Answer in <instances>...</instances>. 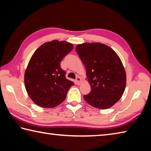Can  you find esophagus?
Returning a JSON list of instances; mask_svg holds the SVG:
<instances>
[{"label": "esophagus", "mask_w": 151, "mask_h": 151, "mask_svg": "<svg viewBox=\"0 0 151 151\" xmlns=\"http://www.w3.org/2000/svg\"><path fill=\"white\" fill-rule=\"evenodd\" d=\"M76 83H77L78 85H80V84L81 83V78L80 77V76H77V78L76 79Z\"/></svg>", "instance_id": "esophagus-1"}]
</instances>
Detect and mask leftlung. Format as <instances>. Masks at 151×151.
Returning a JSON list of instances; mask_svg holds the SVG:
<instances>
[{"label": "left lung", "mask_w": 151, "mask_h": 151, "mask_svg": "<svg viewBox=\"0 0 151 151\" xmlns=\"http://www.w3.org/2000/svg\"><path fill=\"white\" fill-rule=\"evenodd\" d=\"M76 50L91 86L84 99L98 109L112 107L120 99L126 86V73L119 57L110 47L97 42L78 44Z\"/></svg>", "instance_id": "1"}]
</instances>
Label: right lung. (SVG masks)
Segmentation results:
<instances>
[{"label": "right lung", "instance_id": "add662e5", "mask_svg": "<svg viewBox=\"0 0 151 151\" xmlns=\"http://www.w3.org/2000/svg\"><path fill=\"white\" fill-rule=\"evenodd\" d=\"M72 44L53 40L42 44L31 57L24 74L26 91L40 107L52 108L62 103L73 81L61 68L63 58L72 50Z\"/></svg>", "mask_w": 151, "mask_h": 151}]
</instances>
